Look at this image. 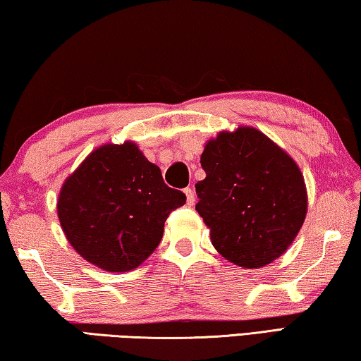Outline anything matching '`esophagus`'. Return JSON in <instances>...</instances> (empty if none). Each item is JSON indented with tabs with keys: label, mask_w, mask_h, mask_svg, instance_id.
I'll return each instance as SVG.
<instances>
[{
	"label": "esophagus",
	"mask_w": 361,
	"mask_h": 361,
	"mask_svg": "<svg viewBox=\"0 0 361 361\" xmlns=\"http://www.w3.org/2000/svg\"><path fill=\"white\" fill-rule=\"evenodd\" d=\"M185 197H187V204L188 206H193V203H195V192L192 190V188H185Z\"/></svg>",
	"instance_id": "34e87169"
}]
</instances>
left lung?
Here are the masks:
<instances>
[{
	"label": "left lung",
	"instance_id": "1",
	"mask_svg": "<svg viewBox=\"0 0 361 361\" xmlns=\"http://www.w3.org/2000/svg\"><path fill=\"white\" fill-rule=\"evenodd\" d=\"M206 177L195 209L227 261L259 269L285 252L307 214L304 177L293 158L254 128L224 131L202 155Z\"/></svg>",
	"mask_w": 361,
	"mask_h": 361
}]
</instances>
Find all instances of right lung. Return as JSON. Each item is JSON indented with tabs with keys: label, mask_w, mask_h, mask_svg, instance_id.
<instances>
[{
	"label": "right lung",
	"mask_w": 361,
	"mask_h": 361,
	"mask_svg": "<svg viewBox=\"0 0 361 361\" xmlns=\"http://www.w3.org/2000/svg\"><path fill=\"white\" fill-rule=\"evenodd\" d=\"M185 195L164 184L137 145H104L65 180L59 221L75 251L109 271L133 270L157 250Z\"/></svg>",
	"instance_id": "1"
}]
</instances>
